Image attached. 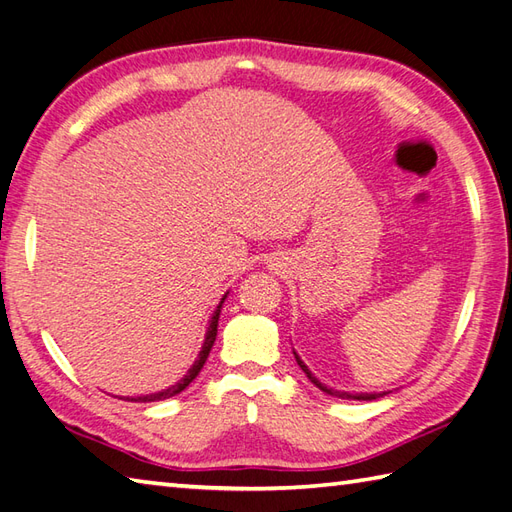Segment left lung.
Masks as SVG:
<instances>
[{"label": "left lung", "mask_w": 512, "mask_h": 512, "mask_svg": "<svg viewBox=\"0 0 512 512\" xmlns=\"http://www.w3.org/2000/svg\"><path fill=\"white\" fill-rule=\"evenodd\" d=\"M294 358H296V362H299V366L303 368V373L310 377V382L316 386V388H320L323 392H327V395H331V397H340V399H358V401H373V399H379V397H384V395H388V392L384 390V392H344V390H336V388H329V386H325L323 382H320V379H316L314 375H312V371L310 368L305 366V362L299 358V353L294 351Z\"/></svg>", "instance_id": "left-lung-1"}]
</instances>
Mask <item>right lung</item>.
I'll use <instances>...</instances> for the list:
<instances>
[{"label": "right lung", "mask_w": 512, "mask_h": 512, "mask_svg": "<svg viewBox=\"0 0 512 512\" xmlns=\"http://www.w3.org/2000/svg\"><path fill=\"white\" fill-rule=\"evenodd\" d=\"M227 294H229V292H227ZM227 294L222 296L220 303H218V307H216V312H213V316H211V320H209V327H207V334H205V342H202V349H200V353H198V358H196V362L192 364V368H189V371H187V375H183V377L178 379V382H176L174 386H170V388L159 390V392H152V395H141V397H126V401L148 403V401H161V399H170V397L178 395V392H183V390H185L189 384L194 382V379H196V377H198V373H200V368L205 366V362H207V358H209V351H211V347H213V342H216V336H218V320H220L222 303H224V299H227Z\"/></svg>", "instance_id": "right-lung-1"}]
</instances>
